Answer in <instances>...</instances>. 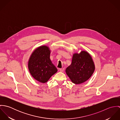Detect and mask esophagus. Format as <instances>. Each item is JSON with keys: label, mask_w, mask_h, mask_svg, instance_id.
I'll return each instance as SVG.
<instances>
[{"label": "esophagus", "mask_w": 120, "mask_h": 120, "mask_svg": "<svg viewBox=\"0 0 120 120\" xmlns=\"http://www.w3.org/2000/svg\"><path fill=\"white\" fill-rule=\"evenodd\" d=\"M60 71H61V72H63L64 71V68H60L59 69Z\"/></svg>", "instance_id": "34e87169"}]
</instances>
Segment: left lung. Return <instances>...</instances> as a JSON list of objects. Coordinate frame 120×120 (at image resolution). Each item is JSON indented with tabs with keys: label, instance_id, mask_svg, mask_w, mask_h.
I'll return each mask as SVG.
<instances>
[{
	"label": "left lung",
	"instance_id": "1",
	"mask_svg": "<svg viewBox=\"0 0 120 120\" xmlns=\"http://www.w3.org/2000/svg\"><path fill=\"white\" fill-rule=\"evenodd\" d=\"M95 66L90 55L87 52L81 51L73 55L71 64L68 67L67 74L75 84H80L87 80L92 75Z\"/></svg>",
	"mask_w": 120,
	"mask_h": 120
}]
</instances>
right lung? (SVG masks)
Wrapping results in <instances>:
<instances>
[{"mask_svg": "<svg viewBox=\"0 0 120 120\" xmlns=\"http://www.w3.org/2000/svg\"><path fill=\"white\" fill-rule=\"evenodd\" d=\"M50 51L45 46L36 49L32 53L28 63L29 71L35 79L45 83L57 71L50 59Z\"/></svg>", "mask_w": 120, "mask_h": 120, "instance_id": "add662e5", "label": "right lung"}]
</instances>
